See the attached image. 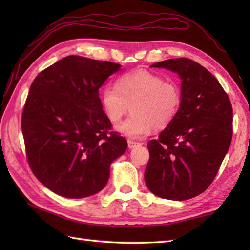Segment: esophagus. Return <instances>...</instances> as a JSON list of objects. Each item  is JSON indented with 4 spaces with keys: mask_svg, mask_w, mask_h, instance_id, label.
Masks as SVG:
<instances>
[{
    "mask_svg": "<svg viewBox=\"0 0 250 250\" xmlns=\"http://www.w3.org/2000/svg\"><path fill=\"white\" fill-rule=\"evenodd\" d=\"M140 145H141V143L133 142V141H131V140L128 141V146H129L130 149H132V148H135V147H137V146H140Z\"/></svg>",
    "mask_w": 250,
    "mask_h": 250,
    "instance_id": "obj_1",
    "label": "esophagus"
}]
</instances>
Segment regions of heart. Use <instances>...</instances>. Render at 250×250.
Returning a JSON list of instances; mask_svg holds the SVG:
<instances>
[{
    "instance_id": "1",
    "label": "heart",
    "mask_w": 250,
    "mask_h": 250,
    "mask_svg": "<svg viewBox=\"0 0 250 250\" xmlns=\"http://www.w3.org/2000/svg\"><path fill=\"white\" fill-rule=\"evenodd\" d=\"M101 105L107 119L117 124L132 108V116L116 131L130 139H142L155 129H163L172 122L179 109V88L166 83L163 77L146 70L120 76L116 87L106 86L101 91Z\"/></svg>"
}]
</instances>
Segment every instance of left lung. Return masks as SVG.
<instances>
[{
	"label": "left lung",
	"mask_w": 250,
	"mask_h": 250,
	"mask_svg": "<svg viewBox=\"0 0 250 250\" xmlns=\"http://www.w3.org/2000/svg\"><path fill=\"white\" fill-rule=\"evenodd\" d=\"M151 67L177 74L182 102L159 139L148 142L145 182L160 198L192 199L208 188L229 150L232 105L217 78L199 63L177 58Z\"/></svg>",
	"instance_id": "obj_1"
}]
</instances>
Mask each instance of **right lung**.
<instances>
[{
	"label": "right lung",
	"mask_w": 250,
	"mask_h": 250,
	"mask_svg": "<svg viewBox=\"0 0 250 250\" xmlns=\"http://www.w3.org/2000/svg\"><path fill=\"white\" fill-rule=\"evenodd\" d=\"M120 64L68 56L32 83L21 129L36 178L52 192L82 199L102 190L128 143L108 130L99 89Z\"/></svg>",
	"instance_id": "right-lung-1"
}]
</instances>
